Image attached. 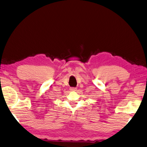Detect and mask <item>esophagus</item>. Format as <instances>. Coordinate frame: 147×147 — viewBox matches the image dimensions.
I'll return each instance as SVG.
<instances>
[{
  "label": "esophagus",
  "mask_w": 147,
  "mask_h": 147,
  "mask_svg": "<svg viewBox=\"0 0 147 147\" xmlns=\"http://www.w3.org/2000/svg\"><path fill=\"white\" fill-rule=\"evenodd\" d=\"M70 90L71 91H76L77 90V88H71Z\"/></svg>",
  "instance_id": "1"
}]
</instances>
